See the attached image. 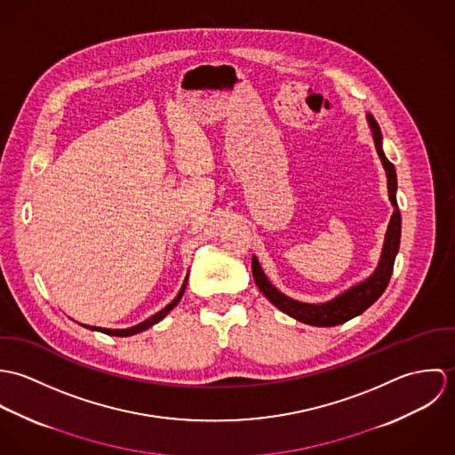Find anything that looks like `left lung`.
I'll return each mask as SVG.
<instances>
[{
    "label": "left lung",
    "mask_w": 455,
    "mask_h": 455,
    "mask_svg": "<svg viewBox=\"0 0 455 455\" xmlns=\"http://www.w3.org/2000/svg\"><path fill=\"white\" fill-rule=\"evenodd\" d=\"M366 121L371 131L373 141H375V148L377 154L382 161V166L386 170V177H387V193H389V201L394 208L392 215H390L389 226L386 231V238H384V247H382V254L380 260L375 267V271L354 283L352 287H348L347 291L339 292L338 296H334L332 299L324 301V303H305V301H298L294 298H289L287 294H283L282 291H278L264 275L262 267H260L259 260L256 256H252V275L256 280V285L259 287L260 292L283 314H287L289 317L303 323V324L317 325V327H331V325L343 324L357 315H361L366 308H370L386 291L387 283H389L390 275H392V267H394V260L399 252V240H401V213L397 208V177H395V168L390 163L389 159L384 154V138H382V131L380 126L377 124L375 117L371 114H366Z\"/></svg>",
    "instance_id": "left-lung-1"
}]
</instances>
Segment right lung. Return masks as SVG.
<instances>
[{
    "label": "right lung",
    "instance_id": "1",
    "mask_svg": "<svg viewBox=\"0 0 455 455\" xmlns=\"http://www.w3.org/2000/svg\"><path fill=\"white\" fill-rule=\"evenodd\" d=\"M188 278H189V273H188V276H186V280H184V283H182V287H180V291H179V294H177V298L170 303V305H166L163 310H159L157 314H154L152 317H148V319H145L143 323H140V324L131 325V327H126V329H107V327H96V325H84V327H87V329H91V331H100V332H105V334H110V336H132V334H138V332H141V331H145V329H148V327H152L154 324H157L159 321H163L177 305H179V301L182 299V296H184V291H186V287H188Z\"/></svg>",
    "mask_w": 455,
    "mask_h": 455
}]
</instances>
